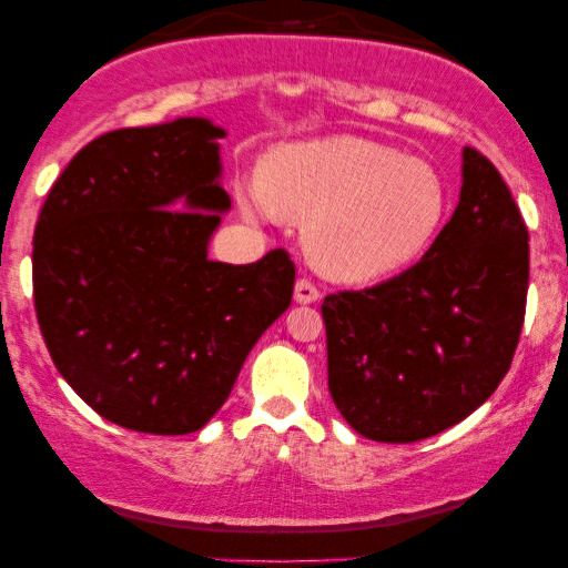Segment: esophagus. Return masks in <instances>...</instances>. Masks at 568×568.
I'll use <instances>...</instances> for the list:
<instances>
[{
	"instance_id": "1",
	"label": "esophagus",
	"mask_w": 568,
	"mask_h": 568,
	"mask_svg": "<svg viewBox=\"0 0 568 568\" xmlns=\"http://www.w3.org/2000/svg\"><path fill=\"white\" fill-rule=\"evenodd\" d=\"M294 300L300 305H313V302L321 300V292H317V286L310 278H297V284H294Z\"/></svg>"
}]
</instances>
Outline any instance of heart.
Masks as SVG:
<instances>
[{
    "instance_id": "obj_1",
    "label": "heart",
    "mask_w": 568,
    "mask_h": 568,
    "mask_svg": "<svg viewBox=\"0 0 568 568\" xmlns=\"http://www.w3.org/2000/svg\"><path fill=\"white\" fill-rule=\"evenodd\" d=\"M251 216L305 222V253L321 274L369 282L416 261L437 235L449 191L429 162L362 136L282 144L258 185L240 189Z\"/></svg>"
}]
</instances>
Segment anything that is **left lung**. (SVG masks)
<instances>
[{
	"instance_id": "1",
	"label": "left lung",
	"mask_w": 568,
	"mask_h": 568,
	"mask_svg": "<svg viewBox=\"0 0 568 568\" xmlns=\"http://www.w3.org/2000/svg\"><path fill=\"white\" fill-rule=\"evenodd\" d=\"M530 245L499 170L463 150L457 209L424 258L323 300L328 390L354 432L406 445L491 398L525 323Z\"/></svg>"
}]
</instances>
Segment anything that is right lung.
<instances>
[{
	"label": "right lung",
	"instance_id": "obj_1",
	"mask_svg": "<svg viewBox=\"0 0 568 568\" xmlns=\"http://www.w3.org/2000/svg\"><path fill=\"white\" fill-rule=\"evenodd\" d=\"M222 136L206 119L108 131L74 154L38 216L33 300L51 359L131 432H199L292 302L282 247L247 266L209 261L230 209Z\"/></svg>",
	"mask_w": 568,
	"mask_h": 568
}]
</instances>
